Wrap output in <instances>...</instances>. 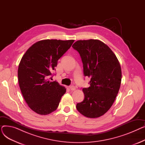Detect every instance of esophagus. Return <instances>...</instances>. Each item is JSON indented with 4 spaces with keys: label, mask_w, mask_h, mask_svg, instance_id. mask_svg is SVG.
I'll return each instance as SVG.
<instances>
[{
    "label": "esophagus",
    "mask_w": 145,
    "mask_h": 145,
    "mask_svg": "<svg viewBox=\"0 0 145 145\" xmlns=\"http://www.w3.org/2000/svg\"><path fill=\"white\" fill-rule=\"evenodd\" d=\"M69 89L71 90H76V87L74 86H69Z\"/></svg>",
    "instance_id": "34e87169"
}]
</instances>
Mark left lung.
Here are the masks:
<instances>
[{"instance_id": "1", "label": "left lung", "mask_w": 145, "mask_h": 145, "mask_svg": "<svg viewBox=\"0 0 145 145\" xmlns=\"http://www.w3.org/2000/svg\"><path fill=\"white\" fill-rule=\"evenodd\" d=\"M72 47L81 57L84 76L90 78V86L83 89L84 100L77 103L76 109L87 118H99L111 108L119 92L120 63L112 50L101 40H78Z\"/></svg>"}]
</instances>
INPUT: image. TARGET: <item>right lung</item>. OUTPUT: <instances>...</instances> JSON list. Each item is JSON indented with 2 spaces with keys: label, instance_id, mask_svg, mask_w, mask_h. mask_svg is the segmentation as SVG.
<instances>
[{
  "label": "right lung",
  "instance_id": "obj_1",
  "mask_svg": "<svg viewBox=\"0 0 145 145\" xmlns=\"http://www.w3.org/2000/svg\"><path fill=\"white\" fill-rule=\"evenodd\" d=\"M73 42L74 40H40L27 49L20 60L18 75L22 94L29 107L39 115H46L56 110L66 92L65 87L48 78L58 60Z\"/></svg>",
  "mask_w": 145,
  "mask_h": 145
}]
</instances>
